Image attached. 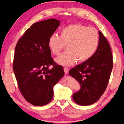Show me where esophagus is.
I'll list each match as a JSON object with an SVG mask.
<instances>
[{
  "label": "esophagus",
  "mask_w": 124,
  "mask_h": 124,
  "mask_svg": "<svg viewBox=\"0 0 124 124\" xmlns=\"http://www.w3.org/2000/svg\"><path fill=\"white\" fill-rule=\"evenodd\" d=\"M69 70H70L69 68L64 67V74H65L66 75L68 74V73H69Z\"/></svg>",
  "instance_id": "obj_1"
}]
</instances>
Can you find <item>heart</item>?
<instances>
[{"label":"heart","instance_id":"heart-1","mask_svg":"<svg viewBox=\"0 0 124 124\" xmlns=\"http://www.w3.org/2000/svg\"><path fill=\"white\" fill-rule=\"evenodd\" d=\"M99 44L98 32L94 28L81 24H72L60 31V37L55 34L50 36L48 46L52 53L58 54L67 45L68 52L60 54L55 62L62 66H71L77 61L84 62L97 52Z\"/></svg>","mask_w":124,"mask_h":124}]
</instances>
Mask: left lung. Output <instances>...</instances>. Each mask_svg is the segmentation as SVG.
<instances>
[{"instance_id":"1","label":"left lung","mask_w":124,"mask_h":124,"mask_svg":"<svg viewBox=\"0 0 124 124\" xmlns=\"http://www.w3.org/2000/svg\"><path fill=\"white\" fill-rule=\"evenodd\" d=\"M97 52L86 62L76 66L69 75L79 82L81 88L72 95L74 101L81 106L94 103L105 91L113 67L111 47L100 31Z\"/></svg>"}]
</instances>
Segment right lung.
Returning <instances> with one entry per match:
<instances>
[{
	"label": "right lung",
	"instance_id": "obj_1",
	"mask_svg": "<svg viewBox=\"0 0 124 124\" xmlns=\"http://www.w3.org/2000/svg\"><path fill=\"white\" fill-rule=\"evenodd\" d=\"M60 25V21L54 18L34 23L16 46L14 73L21 93L32 105L49 103L54 86L64 74L62 66L53 61L48 46L49 38ZM50 65L53 67L49 69Z\"/></svg>",
	"mask_w": 124,
	"mask_h": 124
}]
</instances>
